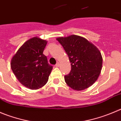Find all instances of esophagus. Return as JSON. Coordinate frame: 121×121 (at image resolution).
I'll return each instance as SVG.
<instances>
[{"instance_id":"esophagus-1","label":"esophagus","mask_w":121,"mask_h":121,"mask_svg":"<svg viewBox=\"0 0 121 121\" xmlns=\"http://www.w3.org/2000/svg\"><path fill=\"white\" fill-rule=\"evenodd\" d=\"M60 66V63H57V64H55V67H58Z\"/></svg>"}]
</instances>
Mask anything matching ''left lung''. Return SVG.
I'll list each match as a JSON object with an SVG mask.
<instances>
[{
    "mask_svg": "<svg viewBox=\"0 0 121 121\" xmlns=\"http://www.w3.org/2000/svg\"><path fill=\"white\" fill-rule=\"evenodd\" d=\"M57 40L62 45L71 63V71L64 76L69 86L82 91L91 86L97 80L103 65L99 49L86 39L78 35L59 37Z\"/></svg>",
    "mask_w": 121,
    "mask_h": 121,
    "instance_id": "obj_1",
    "label": "left lung"
}]
</instances>
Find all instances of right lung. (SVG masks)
Wrapping results in <instances>:
<instances>
[{"label": "right lung", "mask_w": 121, "mask_h": 121, "mask_svg": "<svg viewBox=\"0 0 121 121\" xmlns=\"http://www.w3.org/2000/svg\"><path fill=\"white\" fill-rule=\"evenodd\" d=\"M46 40L36 36L25 42L11 61V67L19 82L31 90H38L47 83L52 66L43 54Z\"/></svg>", "instance_id": "add662e5"}]
</instances>
